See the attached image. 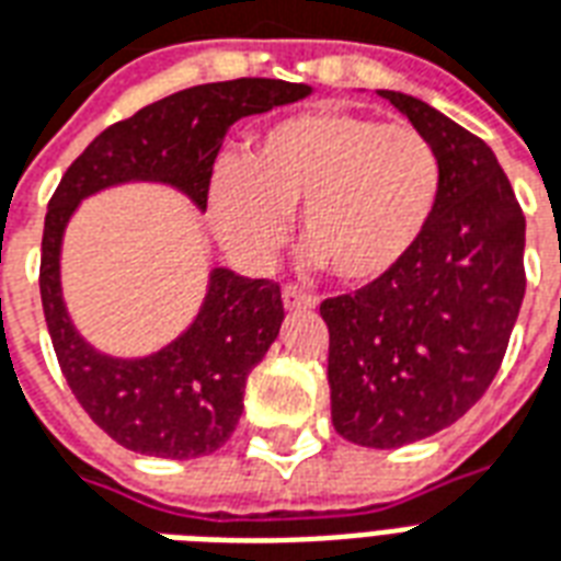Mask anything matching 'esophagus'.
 <instances>
[{"label":"esophagus","mask_w":561,"mask_h":561,"mask_svg":"<svg viewBox=\"0 0 561 561\" xmlns=\"http://www.w3.org/2000/svg\"><path fill=\"white\" fill-rule=\"evenodd\" d=\"M282 302H285L288 312H306V309H314V306H318V300H314L312 294L300 291V288H294V285H285Z\"/></svg>","instance_id":"34e87169"}]
</instances>
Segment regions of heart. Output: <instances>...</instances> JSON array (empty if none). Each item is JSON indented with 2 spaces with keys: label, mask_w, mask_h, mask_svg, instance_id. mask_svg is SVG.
Here are the masks:
<instances>
[{
  "label": "heart",
  "mask_w": 561,
  "mask_h": 561,
  "mask_svg": "<svg viewBox=\"0 0 561 561\" xmlns=\"http://www.w3.org/2000/svg\"><path fill=\"white\" fill-rule=\"evenodd\" d=\"M439 198V157L413 124L306 112L273 124L210 184L228 247L264 259L300 207V238L335 279L365 285L408 259Z\"/></svg>",
  "instance_id": "heart-1"
}]
</instances>
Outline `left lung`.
Instances as JSON below:
<instances>
[{
    "instance_id": "left-lung-1",
    "label": "left lung",
    "mask_w": 561,
    "mask_h": 561,
    "mask_svg": "<svg viewBox=\"0 0 561 561\" xmlns=\"http://www.w3.org/2000/svg\"><path fill=\"white\" fill-rule=\"evenodd\" d=\"M380 98L434 145L437 207L408 259L323 300L321 318L335 431L398 449L458 422L500 371L526 291V219L479 136L419 98Z\"/></svg>"
}]
</instances>
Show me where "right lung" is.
Listing matches in <instances>:
<instances>
[{
  "label": "right lung",
  "instance_id": "1",
  "mask_svg": "<svg viewBox=\"0 0 561 561\" xmlns=\"http://www.w3.org/2000/svg\"><path fill=\"white\" fill-rule=\"evenodd\" d=\"M309 85L228 80L193 85L112 124L68 165L49 198L41 240V302L61 375L91 422L124 449L153 458H205L238 428L247 377L279 335L276 282L214 267L196 321L139 359L94 351L61 297V238L82 198L127 181H157L207 207L219 145L247 115L302 101Z\"/></svg>",
  "mask_w": 561,
  "mask_h": 561
}]
</instances>
